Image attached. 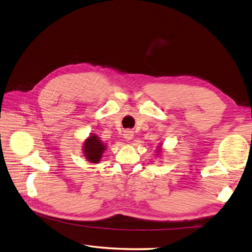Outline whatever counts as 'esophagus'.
<instances>
[{
	"instance_id": "1",
	"label": "esophagus",
	"mask_w": 252,
	"mask_h": 252,
	"mask_svg": "<svg viewBox=\"0 0 252 252\" xmlns=\"http://www.w3.org/2000/svg\"><path fill=\"white\" fill-rule=\"evenodd\" d=\"M124 137H125V139L126 140H132L133 139V137H134V133L132 132V131H130V130H126V131H125L124 132Z\"/></svg>"
}]
</instances>
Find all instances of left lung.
I'll list each match as a JSON object with an SVG mask.
<instances>
[{"mask_svg": "<svg viewBox=\"0 0 252 252\" xmlns=\"http://www.w3.org/2000/svg\"><path fill=\"white\" fill-rule=\"evenodd\" d=\"M160 149H162V148H160V146H159V147H158V149L157 150V151H158V153H160V151H162Z\"/></svg>", "mask_w": 252, "mask_h": 252, "instance_id": "left-lung-1", "label": "left lung"}]
</instances>
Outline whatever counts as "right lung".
Masks as SVG:
<instances>
[{
    "mask_svg": "<svg viewBox=\"0 0 252 252\" xmlns=\"http://www.w3.org/2000/svg\"><path fill=\"white\" fill-rule=\"evenodd\" d=\"M106 150V146L95 134L90 133L89 137L84 141L83 153L84 157L89 163L98 164L100 163L103 153Z\"/></svg>",
    "mask_w": 252,
    "mask_h": 252,
    "instance_id": "right-lung-1",
    "label": "right lung"
}]
</instances>
